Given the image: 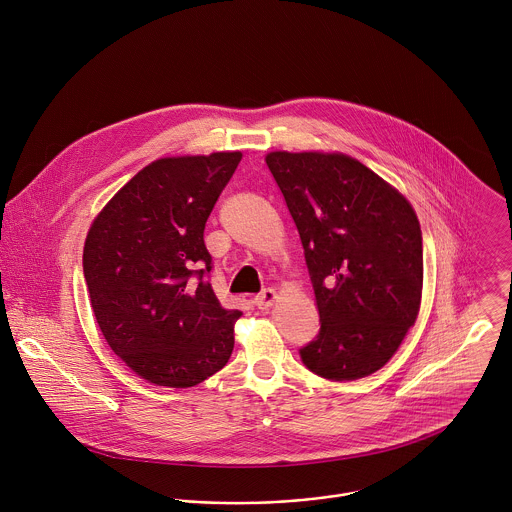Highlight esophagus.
<instances>
[{"mask_svg":"<svg viewBox=\"0 0 512 512\" xmlns=\"http://www.w3.org/2000/svg\"><path fill=\"white\" fill-rule=\"evenodd\" d=\"M275 298H277V292H275L273 288H265L263 292H259V294L253 298V304H255L259 310H267V308L273 306Z\"/></svg>","mask_w":512,"mask_h":512,"instance_id":"1","label":"esophagus"}]
</instances>
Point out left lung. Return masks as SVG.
Wrapping results in <instances>:
<instances>
[{"mask_svg":"<svg viewBox=\"0 0 512 512\" xmlns=\"http://www.w3.org/2000/svg\"><path fill=\"white\" fill-rule=\"evenodd\" d=\"M300 233L320 312L302 363L330 381L379 371L414 326L422 296V231L412 206L345 155H267Z\"/></svg>","mask_w":512,"mask_h":512,"instance_id":"obj_1","label":"left lung"}]
</instances>
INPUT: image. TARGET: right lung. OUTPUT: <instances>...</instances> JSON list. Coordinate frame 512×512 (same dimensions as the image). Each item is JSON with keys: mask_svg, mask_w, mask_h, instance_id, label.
<instances>
[{"mask_svg": "<svg viewBox=\"0 0 512 512\" xmlns=\"http://www.w3.org/2000/svg\"><path fill=\"white\" fill-rule=\"evenodd\" d=\"M241 153L159 159L137 172L94 220L84 279L98 326L139 377L186 389L218 373L233 351L239 310L208 281L204 228Z\"/></svg>", "mask_w": 512, "mask_h": 512, "instance_id": "obj_1", "label": "right lung"}]
</instances>
